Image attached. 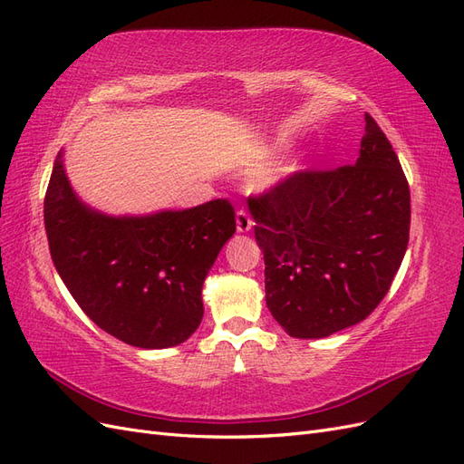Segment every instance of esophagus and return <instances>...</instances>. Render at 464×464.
Segmentation results:
<instances>
[{
	"label": "esophagus",
	"mask_w": 464,
	"mask_h": 464,
	"mask_svg": "<svg viewBox=\"0 0 464 464\" xmlns=\"http://www.w3.org/2000/svg\"><path fill=\"white\" fill-rule=\"evenodd\" d=\"M251 228H254V220H251V217L246 213L244 208H240L236 213V230L240 232V234H246Z\"/></svg>",
	"instance_id": "1"
}]
</instances>
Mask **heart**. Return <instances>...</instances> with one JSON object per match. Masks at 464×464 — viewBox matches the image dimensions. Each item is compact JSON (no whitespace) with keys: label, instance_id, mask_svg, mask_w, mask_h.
<instances>
[{"label":"heart","instance_id":"1","mask_svg":"<svg viewBox=\"0 0 464 464\" xmlns=\"http://www.w3.org/2000/svg\"><path fill=\"white\" fill-rule=\"evenodd\" d=\"M294 170H296V168H294V166H286V168H283V170L278 172V176H271V178H266V184H275V181H278L280 178H285V176L292 174Z\"/></svg>","mask_w":464,"mask_h":464}]
</instances>
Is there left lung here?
<instances>
[{
    "label": "left lung",
    "instance_id": "1",
    "mask_svg": "<svg viewBox=\"0 0 464 464\" xmlns=\"http://www.w3.org/2000/svg\"><path fill=\"white\" fill-rule=\"evenodd\" d=\"M249 213L266 307L296 339H323L366 319L409 246V181L370 114L354 166L292 174L249 198Z\"/></svg>",
    "mask_w": 464,
    "mask_h": 464
}]
</instances>
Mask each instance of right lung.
Listing matches in <instances>:
<instances>
[{"label":"right lung","instance_id":"obj_1","mask_svg":"<svg viewBox=\"0 0 464 464\" xmlns=\"http://www.w3.org/2000/svg\"><path fill=\"white\" fill-rule=\"evenodd\" d=\"M44 224L52 261L81 310L137 348L176 346L195 333L205 276L236 232L227 199L145 217L98 213L69 184L62 152Z\"/></svg>","mask_w":464,"mask_h":464}]
</instances>
